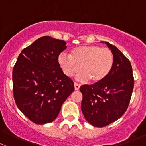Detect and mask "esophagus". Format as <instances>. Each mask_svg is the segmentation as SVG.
Segmentation results:
<instances>
[{
	"mask_svg": "<svg viewBox=\"0 0 146 146\" xmlns=\"http://www.w3.org/2000/svg\"><path fill=\"white\" fill-rule=\"evenodd\" d=\"M74 87H75V90H79V88H80V84L77 83V82H74Z\"/></svg>",
	"mask_w": 146,
	"mask_h": 146,
	"instance_id": "1",
	"label": "esophagus"
}]
</instances>
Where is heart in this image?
<instances>
[{"mask_svg": "<svg viewBox=\"0 0 146 146\" xmlns=\"http://www.w3.org/2000/svg\"><path fill=\"white\" fill-rule=\"evenodd\" d=\"M58 64L68 77H72L81 68L77 76L80 80L89 79L92 83L102 81L107 77L114 65V55L110 49L96 45L80 46L73 48L70 55L61 54Z\"/></svg>", "mask_w": 146, "mask_h": 146, "instance_id": "heart-1", "label": "heart"}]
</instances>
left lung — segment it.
<instances>
[{
    "label": "left lung",
    "instance_id": "1",
    "mask_svg": "<svg viewBox=\"0 0 146 146\" xmlns=\"http://www.w3.org/2000/svg\"><path fill=\"white\" fill-rule=\"evenodd\" d=\"M105 42L114 55V65L102 81L80 88L82 94L81 110L88 123L104 127L126 112L134 86L129 60L115 46Z\"/></svg>",
    "mask_w": 146,
    "mask_h": 146
}]
</instances>
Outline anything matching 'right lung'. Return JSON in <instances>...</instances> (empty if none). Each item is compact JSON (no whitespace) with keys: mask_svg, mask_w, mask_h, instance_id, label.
Returning <instances> with one entry per match:
<instances>
[{"mask_svg":"<svg viewBox=\"0 0 146 146\" xmlns=\"http://www.w3.org/2000/svg\"><path fill=\"white\" fill-rule=\"evenodd\" d=\"M66 42L44 36L26 47L13 70V90L19 110L32 122L55 120L61 106L74 90L73 81L63 73L59 54Z\"/></svg>","mask_w":146,"mask_h":146,"instance_id":"obj_1","label":"right lung"}]
</instances>
